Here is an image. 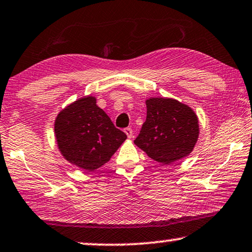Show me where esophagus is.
I'll use <instances>...</instances> for the list:
<instances>
[{
	"mask_svg": "<svg viewBox=\"0 0 252 252\" xmlns=\"http://www.w3.org/2000/svg\"><path fill=\"white\" fill-rule=\"evenodd\" d=\"M124 132H126V135L128 136V138H132L133 131H132L131 128H126V129H124Z\"/></svg>",
	"mask_w": 252,
	"mask_h": 252,
	"instance_id": "obj_1",
	"label": "esophagus"
}]
</instances>
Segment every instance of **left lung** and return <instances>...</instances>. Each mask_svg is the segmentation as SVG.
Instances as JSON below:
<instances>
[{
    "instance_id": "left-lung-1",
    "label": "left lung",
    "mask_w": 252,
    "mask_h": 252,
    "mask_svg": "<svg viewBox=\"0 0 252 252\" xmlns=\"http://www.w3.org/2000/svg\"><path fill=\"white\" fill-rule=\"evenodd\" d=\"M146 108V121L133 143L162 165L189 156L199 136L192 108L172 98L147 99Z\"/></svg>"
}]
</instances>
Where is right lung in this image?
Here are the masks:
<instances>
[{"label": "right lung", "mask_w": 252, "mask_h": 252, "mask_svg": "<svg viewBox=\"0 0 252 252\" xmlns=\"http://www.w3.org/2000/svg\"><path fill=\"white\" fill-rule=\"evenodd\" d=\"M63 158L84 170H95L108 162L126 139L92 95L70 103L58 114L54 124Z\"/></svg>", "instance_id": "add662e5"}]
</instances>
